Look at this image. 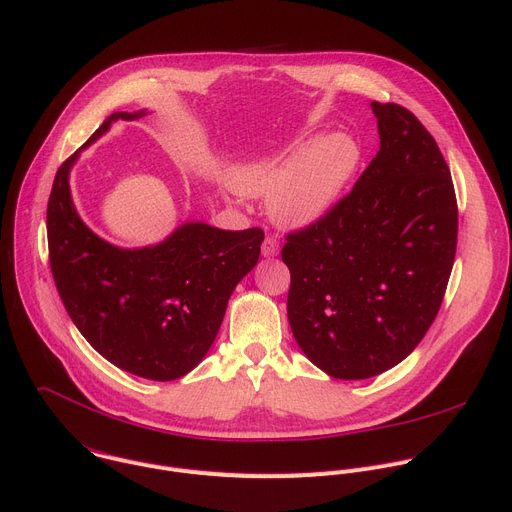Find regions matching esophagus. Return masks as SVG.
I'll return each mask as SVG.
<instances>
[{
    "mask_svg": "<svg viewBox=\"0 0 512 512\" xmlns=\"http://www.w3.org/2000/svg\"><path fill=\"white\" fill-rule=\"evenodd\" d=\"M261 253H263V257H267V259H271V257H275L277 253H280V241H277V237L267 235L265 241H263V245H261Z\"/></svg>",
    "mask_w": 512,
    "mask_h": 512,
    "instance_id": "34e87169",
    "label": "esophagus"
}]
</instances>
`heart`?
I'll return each mask as SVG.
<instances>
[{
	"label": "heart",
	"instance_id": "b5f03b06",
	"mask_svg": "<svg viewBox=\"0 0 512 512\" xmlns=\"http://www.w3.org/2000/svg\"><path fill=\"white\" fill-rule=\"evenodd\" d=\"M351 136H302L284 151L245 163L235 171L239 192L269 198L273 218L288 228H308L339 202L359 165Z\"/></svg>",
	"mask_w": 512,
	"mask_h": 512
}]
</instances>
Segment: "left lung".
Masks as SVG:
<instances>
[{"label":"left lung","mask_w":512,"mask_h":512,"mask_svg":"<svg viewBox=\"0 0 512 512\" xmlns=\"http://www.w3.org/2000/svg\"><path fill=\"white\" fill-rule=\"evenodd\" d=\"M380 151L347 194L282 249L298 347L337 380L398 365L433 324L457 247L449 167L429 130L398 104L371 102Z\"/></svg>","instance_id":"8db88e82"}]
</instances>
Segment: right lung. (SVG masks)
<instances>
[{"mask_svg": "<svg viewBox=\"0 0 512 512\" xmlns=\"http://www.w3.org/2000/svg\"><path fill=\"white\" fill-rule=\"evenodd\" d=\"M147 110L114 112L57 171L46 208L49 259L59 296L79 333L116 367L171 382L204 359L237 284L257 265L263 230H222L185 222L141 249L116 247L75 210L69 173L79 153L118 120Z\"/></svg>", "mask_w": 512, "mask_h": 512, "instance_id": "add662e5", "label": "right lung"}]
</instances>
